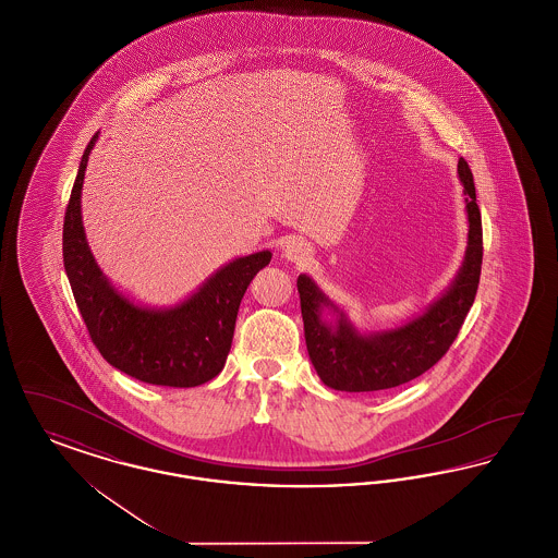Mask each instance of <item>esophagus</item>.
Listing matches in <instances>:
<instances>
[{
    "mask_svg": "<svg viewBox=\"0 0 558 558\" xmlns=\"http://www.w3.org/2000/svg\"><path fill=\"white\" fill-rule=\"evenodd\" d=\"M282 255H284V259H289V262H294V264H303V262H307L310 259V255H312V248H310V244L305 242V240L301 239H291L287 244H284V248H282Z\"/></svg>",
    "mask_w": 558,
    "mask_h": 558,
    "instance_id": "esophagus-1",
    "label": "esophagus"
}]
</instances>
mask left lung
Here are the masks:
<instances>
[{
  "instance_id": "1",
  "label": "left lung",
  "mask_w": 558,
  "mask_h": 558,
  "mask_svg": "<svg viewBox=\"0 0 558 558\" xmlns=\"http://www.w3.org/2000/svg\"><path fill=\"white\" fill-rule=\"evenodd\" d=\"M458 178L469 215L464 262L448 291L430 303L423 316L391 330L362 335L310 276L296 278L310 360L326 387L347 393L393 389L433 368L458 337L475 301L483 262L481 211L473 173L464 159L458 160ZM324 306L340 314L335 325L320 319Z\"/></svg>"
}]
</instances>
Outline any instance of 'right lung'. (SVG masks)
<instances>
[{
	"instance_id": "obj_1",
	"label": "right lung",
	"mask_w": 558,
	"mask_h": 558,
	"mask_svg": "<svg viewBox=\"0 0 558 558\" xmlns=\"http://www.w3.org/2000/svg\"><path fill=\"white\" fill-rule=\"evenodd\" d=\"M98 133L81 157L62 230L64 269L81 318L92 343L117 371L160 387H198L223 371L240 301L257 271L269 264L271 253L259 251L219 267L175 307L135 305L108 282L89 251L81 221L83 175Z\"/></svg>"
}]
</instances>
